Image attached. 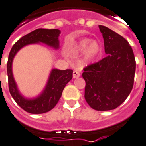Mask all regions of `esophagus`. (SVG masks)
I'll return each mask as SVG.
<instances>
[{"mask_svg":"<svg viewBox=\"0 0 146 146\" xmlns=\"http://www.w3.org/2000/svg\"><path fill=\"white\" fill-rule=\"evenodd\" d=\"M79 76H80V72L78 71H73V78H79Z\"/></svg>","mask_w":146,"mask_h":146,"instance_id":"1","label":"esophagus"}]
</instances>
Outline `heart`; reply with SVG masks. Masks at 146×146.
Returning <instances> with one entry per match:
<instances>
[{"instance_id": "b5f03b06", "label": "heart", "mask_w": 146, "mask_h": 146, "mask_svg": "<svg viewBox=\"0 0 146 146\" xmlns=\"http://www.w3.org/2000/svg\"><path fill=\"white\" fill-rule=\"evenodd\" d=\"M75 52L79 54L85 52V62H91L100 55L101 46L97 41L90 42L89 39H84L75 47Z\"/></svg>"}]
</instances>
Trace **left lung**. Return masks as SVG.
I'll list each match as a JSON object with an SVG mask.
<instances>
[{
    "label": "left lung",
    "instance_id": "8db88e82",
    "mask_svg": "<svg viewBox=\"0 0 146 146\" xmlns=\"http://www.w3.org/2000/svg\"><path fill=\"white\" fill-rule=\"evenodd\" d=\"M98 27L107 56L83 69L84 97L91 108L106 111L117 108L130 94L136 61L132 48L125 38L107 27Z\"/></svg>",
    "mask_w": 146,
    "mask_h": 146
}]
</instances>
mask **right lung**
<instances>
[{"label":"right lung","instance_id":"right-lung-1","mask_svg":"<svg viewBox=\"0 0 146 146\" xmlns=\"http://www.w3.org/2000/svg\"><path fill=\"white\" fill-rule=\"evenodd\" d=\"M59 29H38L31 32L16 42L9 55L7 63V73L9 80V89L15 102L26 112L34 114L47 113L52 110L59 102L63 90L67 83L72 79L73 71L71 69L59 70L53 69L50 74L48 83L40 95L33 99L24 98L19 92L16 82L14 80L12 63L15 55L26 45L37 43H43L55 49L59 48Z\"/></svg>","mask_w":146,"mask_h":146}]
</instances>
